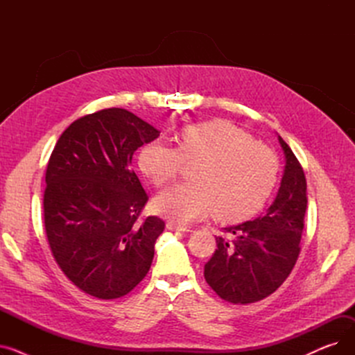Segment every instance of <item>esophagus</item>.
I'll return each mask as SVG.
<instances>
[{
	"instance_id": "1",
	"label": "esophagus",
	"mask_w": 355,
	"mask_h": 355,
	"mask_svg": "<svg viewBox=\"0 0 355 355\" xmlns=\"http://www.w3.org/2000/svg\"><path fill=\"white\" fill-rule=\"evenodd\" d=\"M166 227L170 229L171 232H191V230H190V227H187V226H181V225H177V223H174V221H170V223H168Z\"/></svg>"
}]
</instances>
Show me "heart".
I'll use <instances>...</instances> for the list:
<instances>
[{
    "label": "heart",
    "instance_id": "1",
    "mask_svg": "<svg viewBox=\"0 0 355 355\" xmlns=\"http://www.w3.org/2000/svg\"><path fill=\"white\" fill-rule=\"evenodd\" d=\"M193 182L178 184L155 201L157 210L177 223H190L214 211L221 221L243 220L263 207L277 178L276 154L227 121L182 128L177 148L162 141L139 153L141 171L157 187L177 178L184 164Z\"/></svg>",
    "mask_w": 355,
    "mask_h": 355
}]
</instances>
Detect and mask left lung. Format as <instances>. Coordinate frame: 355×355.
Masks as SVG:
<instances>
[{
	"label": "left lung",
	"instance_id": "left-lung-1",
	"mask_svg": "<svg viewBox=\"0 0 355 355\" xmlns=\"http://www.w3.org/2000/svg\"><path fill=\"white\" fill-rule=\"evenodd\" d=\"M286 164L281 187L266 214L253 221L223 229L217 249L204 265L209 286L234 305L262 301L281 286L292 272L301 246L306 211L304 168L289 145L279 137Z\"/></svg>",
	"mask_w": 355,
	"mask_h": 355
}]
</instances>
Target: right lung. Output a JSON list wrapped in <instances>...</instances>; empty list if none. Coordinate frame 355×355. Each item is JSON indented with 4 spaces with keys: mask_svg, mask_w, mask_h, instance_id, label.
I'll use <instances>...</instances> for the list:
<instances>
[{
    "mask_svg": "<svg viewBox=\"0 0 355 355\" xmlns=\"http://www.w3.org/2000/svg\"><path fill=\"white\" fill-rule=\"evenodd\" d=\"M158 137L132 112L102 109L74 121L50 155L43 198L49 246L69 281L98 300L128 295L151 268L165 223L141 220L148 196L130 161Z\"/></svg>",
    "mask_w": 355,
    "mask_h": 355,
    "instance_id": "right-lung-1",
    "label": "right lung"
}]
</instances>
